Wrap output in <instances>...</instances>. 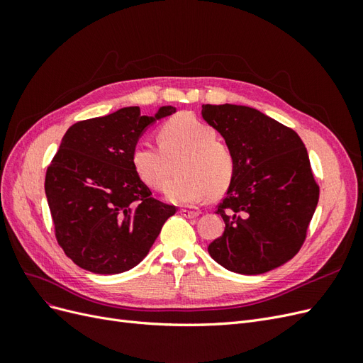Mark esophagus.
I'll return each instance as SVG.
<instances>
[{
	"label": "esophagus",
	"mask_w": 363,
	"mask_h": 363,
	"mask_svg": "<svg viewBox=\"0 0 363 363\" xmlns=\"http://www.w3.org/2000/svg\"><path fill=\"white\" fill-rule=\"evenodd\" d=\"M180 213H182L183 216H186V218H191V219H194V218H196V216L200 215V212H195V211H186V208H182Z\"/></svg>",
	"instance_id": "esophagus-1"
}]
</instances>
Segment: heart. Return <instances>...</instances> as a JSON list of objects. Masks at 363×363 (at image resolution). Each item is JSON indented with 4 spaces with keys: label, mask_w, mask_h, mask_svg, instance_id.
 Segmentation results:
<instances>
[{
    "label": "heart",
    "mask_w": 363,
    "mask_h": 363,
    "mask_svg": "<svg viewBox=\"0 0 363 363\" xmlns=\"http://www.w3.org/2000/svg\"><path fill=\"white\" fill-rule=\"evenodd\" d=\"M216 131L194 115L182 113L167 121L159 131V145L139 144L131 152L138 177L152 189H163L171 175V162L179 159V177L164 191L167 200L194 206L208 195L218 196L230 186L236 162L230 147L216 140Z\"/></svg>",
    "instance_id": "obj_1"
}]
</instances>
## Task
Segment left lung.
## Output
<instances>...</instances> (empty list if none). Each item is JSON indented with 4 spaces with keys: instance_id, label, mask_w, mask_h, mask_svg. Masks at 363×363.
Instances as JSON below:
<instances>
[{
    "instance_id": "1",
    "label": "left lung",
    "mask_w": 363,
    "mask_h": 363,
    "mask_svg": "<svg viewBox=\"0 0 363 363\" xmlns=\"http://www.w3.org/2000/svg\"><path fill=\"white\" fill-rule=\"evenodd\" d=\"M201 116L224 138L236 162L216 211L225 230L207 247L208 255L244 276L284 265L301 248L320 199L303 140L248 106L203 104Z\"/></svg>"
}]
</instances>
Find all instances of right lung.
Masks as SVG:
<instances>
[{"instance_id":"obj_1","label":"right lung","mask_w":363,"mask_h":363,"mask_svg":"<svg viewBox=\"0 0 363 363\" xmlns=\"http://www.w3.org/2000/svg\"><path fill=\"white\" fill-rule=\"evenodd\" d=\"M177 108L140 115L138 106L80 121L47 169L45 194L60 247L75 265L119 274L145 259L175 206L152 199L131 163L145 130Z\"/></svg>"}]
</instances>
